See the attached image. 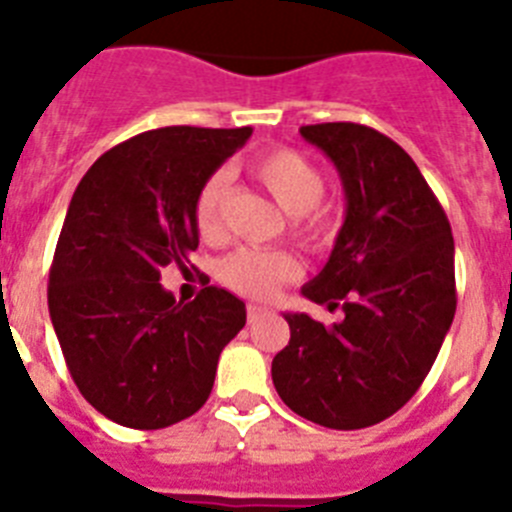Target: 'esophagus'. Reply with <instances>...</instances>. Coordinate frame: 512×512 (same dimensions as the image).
I'll return each instance as SVG.
<instances>
[{"label": "esophagus", "mask_w": 512, "mask_h": 512, "mask_svg": "<svg viewBox=\"0 0 512 512\" xmlns=\"http://www.w3.org/2000/svg\"><path fill=\"white\" fill-rule=\"evenodd\" d=\"M246 315H248V323H256V320L264 318V315H266V307H261V305H248Z\"/></svg>", "instance_id": "1"}]
</instances>
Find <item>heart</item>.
Listing matches in <instances>:
<instances>
[{
  "label": "heart",
  "mask_w": 512,
  "mask_h": 512,
  "mask_svg": "<svg viewBox=\"0 0 512 512\" xmlns=\"http://www.w3.org/2000/svg\"><path fill=\"white\" fill-rule=\"evenodd\" d=\"M248 171L287 215H292V233L312 251H325L338 238V217L323 202L325 176L310 158L292 148H274L256 156ZM228 176L215 171L205 179L194 200V228L202 241L217 243L225 233V202ZM300 264L287 251H253L241 248L217 266V279L238 295L269 300L279 284L292 282Z\"/></svg>",
  "instance_id": "1"
}]
</instances>
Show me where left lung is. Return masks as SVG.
Wrapping results in <instances>:
<instances>
[{
    "mask_svg": "<svg viewBox=\"0 0 512 512\" xmlns=\"http://www.w3.org/2000/svg\"><path fill=\"white\" fill-rule=\"evenodd\" d=\"M336 164L346 220L307 300L343 320L287 312L289 343L271 379L289 410L356 431L382 423L418 392L456 312L454 235L441 202L395 140L356 122L302 125Z\"/></svg>",
    "mask_w": 512,
    "mask_h": 512,
    "instance_id": "8db88e82",
    "label": "left lung"
}]
</instances>
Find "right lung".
<instances>
[{
  "instance_id": "1",
  "label": "right lung",
  "mask_w": 512,
  "mask_h": 512,
  "mask_svg": "<svg viewBox=\"0 0 512 512\" xmlns=\"http://www.w3.org/2000/svg\"><path fill=\"white\" fill-rule=\"evenodd\" d=\"M251 128H158L97 158L53 253L48 310L84 400L125 428L158 431L207 402L246 305L220 287L176 302L161 269L200 246L194 200Z\"/></svg>"
}]
</instances>
